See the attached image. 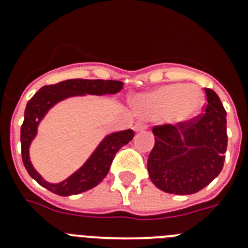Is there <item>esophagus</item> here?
Segmentation results:
<instances>
[{"label":"esophagus","instance_id":"obj_1","mask_svg":"<svg viewBox=\"0 0 248 248\" xmlns=\"http://www.w3.org/2000/svg\"><path fill=\"white\" fill-rule=\"evenodd\" d=\"M146 128H148V124H146V122H144V120H138V122L135 123V125H134L135 131H143L145 130Z\"/></svg>","mask_w":248,"mask_h":248}]
</instances>
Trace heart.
Listing matches in <instances>:
<instances>
[{
    "label": "heart",
    "mask_w": 248,
    "mask_h": 248,
    "mask_svg": "<svg viewBox=\"0 0 248 248\" xmlns=\"http://www.w3.org/2000/svg\"><path fill=\"white\" fill-rule=\"evenodd\" d=\"M137 103L140 113L145 117H164L171 124H180L194 118L200 111L202 94L194 85L175 83L141 95Z\"/></svg>",
    "instance_id": "heart-1"
}]
</instances>
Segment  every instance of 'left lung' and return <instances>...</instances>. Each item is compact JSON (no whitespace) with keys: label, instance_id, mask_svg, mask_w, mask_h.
<instances>
[{"label":"left lung","instance_id":"8db88e82","mask_svg":"<svg viewBox=\"0 0 248 248\" xmlns=\"http://www.w3.org/2000/svg\"><path fill=\"white\" fill-rule=\"evenodd\" d=\"M203 113L180 124L153 128L155 145L148 171L156 187L169 194L190 195L202 190L223 168L227 148L226 110L212 89L203 88Z\"/></svg>","mask_w":248,"mask_h":248}]
</instances>
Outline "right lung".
Wrapping results in <instances>:
<instances>
[{"label":"right lung","instance_id":"1","mask_svg":"<svg viewBox=\"0 0 248 248\" xmlns=\"http://www.w3.org/2000/svg\"><path fill=\"white\" fill-rule=\"evenodd\" d=\"M123 82L120 80L103 79H68L57 84L45 85L39 89L27 103L25 110V120L21 126V153L22 161L31 177L41 186L61 196H69L93 189L107 176L113 159L122 146L126 145L133 138L134 131L131 129L118 131L108 135L103 140L97 150L94 151L88 161L74 172L72 176L59 184H49L41 177L30 161L31 141L37 134V126L46 113L59 100L73 95L82 94H114L120 92Z\"/></svg>","mask_w":248,"mask_h":248}]
</instances>
